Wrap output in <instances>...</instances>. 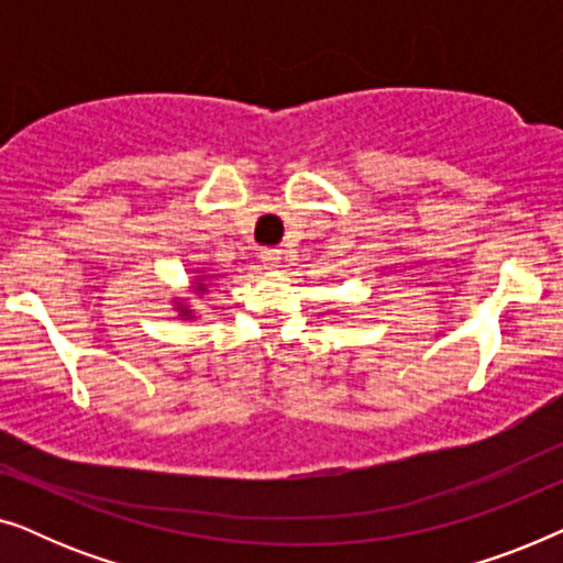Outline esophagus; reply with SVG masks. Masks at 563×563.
Returning <instances> with one entry per match:
<instances>
[{
	"label": "esophagus",
	"mask_w": 563,
	"mask_h": 563,
	"mask_svg": "<svg viewBox=\"0 0 563 563\" xmlns=\"http://www.w3.org/2000/svg\"><path fill=\"white\" fill-rule=\"evenodd\" d=\"M261 264L268 268H276L282 264V251L279 249H264L261 251Z\"/></svg>",
	"instance_id": "obj_1"
}]
</instances>
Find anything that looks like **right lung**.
Wrapping results in <instances>:
<instances>
[{
  "instance_id": "add662e5",
  "label": "right lung",
  "mask_w": 563,
  "mask_h": 563,
  "mask_svg": "<svg viewBox=\"0 0 563 563\" xmlns=\"http://www.w3.org/2000/svg\"><path fill=\"white\" fill-rule=\"evenodd\" d=\"M202 282L205 279H197V291H199V295H205V291H207V284H202ZM176 310L181 312V318H189V314H191L184 305H176Z\"/></svg>"
}]
</instances>
